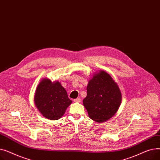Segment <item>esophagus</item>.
<instances>
[{"label":"esophagus","mask_w":160,"mask_h":160,"mask_svg":"<svg viewBox=\"0 0 160 160\" xmlns=\"http://www.w3.org/2000/svg\"><path fill=\"white\" fill-rule=\"evenodd\" d=\"M74 101L75 102H81V98H77L74 100Z\"/></svg>","instance_id":"34e87169"}]
</instances>
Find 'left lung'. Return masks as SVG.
<instances>
[{"mask_svg":"<svg viewBox=\"0 0 160 160\" xmlns=\"http://www.w3.org/2000/svg\"><path fill=\"white\" fill-rule=\"evenodd\" d=\"M121 100L122 95L117 83L110 74L100 71L89 80L83 104L92 120L103 122L118 111Z\"/></svg>","mask_w":160,"mask_h":160,"instance_id":"obj_1","label":"left lung"}]
</instances>
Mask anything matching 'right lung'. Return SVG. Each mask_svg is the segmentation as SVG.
<instances>
[{
    "label": "right lung",
    "instance_id": "obj_1",
    "mask_svg": "<svg viewBox=\"0 0 160 160\" xmlns=\"http://www.w3.org/2000/svg\"><path fill=\"white\" fill-rule=\"evenodd\" d=\"M34 103L43 117L50 120H58L64 115L72 100L60 82L44 78L36 88Z\"/></svg>",
    "mask_w": 160,
    "mask_h": 160
}]
</instances>
